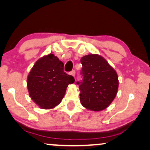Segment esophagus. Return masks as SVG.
Wrapping results in <instances>:
<instances>
[{
    "label": "esophagus",
    "instance_id": "34e87169",
    "mask_svg": "<svg viewBox=\"0 0 150 150\" xmlns=\"http://www.w3.org/2000/svg\"><path fill=\"white\" fill-rule=\"evenodd\" d=\"M69 74H70V75H71L72 76H74V77H75V74H76V72H75V71L74 70H72V71H71L70 72H69Z\"/></svg>",
    "mask_w": 150,
    "mask_h": 150
}]
</instances>
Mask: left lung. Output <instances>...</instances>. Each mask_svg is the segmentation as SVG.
<instances>
[{
  "mask_svg": "<svg viewBox=\"0 0 150 150\" xmlns=\"http://www.w3.org/2000/svg\"><path fill=\"white\" fill-rule=\"evenodd\" d=\"M83 81L77 82L81 91L80 100L84 107L93 111L105 109L117 93V74L105 59L97 54L82 57Z\"/></svg>",
  "mask_w": 150,
  "mask_h": 150,
  "instance_id": "obj_1",
  "label": "left lung"
}]
</instances>
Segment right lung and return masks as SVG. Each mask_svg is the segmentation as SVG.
Segmentation results:
<instances>
[{
    "mask_svg": "<svg viewBox=\"0 0 150 150\" xmlns=\"http://www.w3.org/2000/svg\"><path fill=\"white\" fill-rule=\"evenodd\" d=\"M72 76L63 71V63L53 54L45 55L35 63L27 78L31 99L43 109H51L60 104Z\"/></svg>",
    "mask_w": 150,
    "mask_h": 150,
    "instance_id": "add662e5",
    "label": "right lung"
}]
</instances>
